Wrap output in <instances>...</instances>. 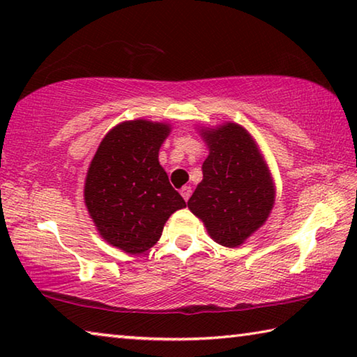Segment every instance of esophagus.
I'll list each match as a JSON object with an SVG mask.
<instances>
[{
  "instance_id": "1",
  "label": "esophagus",
  "mask_w": 357,
  "mask_h": 357,
  "mask_svg": "<svg viewBox=\"0 0 357 357\" xmlns=\"http://www.w3.org/2000/svg\"><path fill=\"white\" fill-rule=\"evenodd\" d=\"M181 195H183V198H184L185 202L189 200L190 195H192V189H190V185H184L183 189H181Z\"/></svg>"
}]
</instances>
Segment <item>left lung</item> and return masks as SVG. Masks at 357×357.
Listing matches in <instances>:
<instances>
[{"label": "left lung", "instance_id": "1", "mask_svg": "<svg viewBox=\"0 0 357 357\" xmlns=\"http://www.w3.org/2000/svg\"><path fill=\"white\" fill-rule=\"evenodd\" d=\"M209 155L187 206L217 244L239 247L264 225L275 202L273 174L257 142L241 124L202 128Z\"/></svg>", "mask_w": 357, "mask_h": 357}]
</instances>
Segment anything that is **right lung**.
Here are the masks:
<instances>
[{
	"instance_id": "add662e5",
	"label": "right lung",
	"mask_w": 357,
	"mask_h": 357,
	"mask_svg": "<svg viewBox=\"0 0 357 357\" xmlns=\"http://www.w3.org/2000/svg\"><path fill=\"white\" fill-rule=\"evenodd\" d=\"M172 126L124 121L102 138L84 179V204L108 244L130 255L149 250L174 211L185 208L159 164Z\"/></svg>"
}]
</instances>
